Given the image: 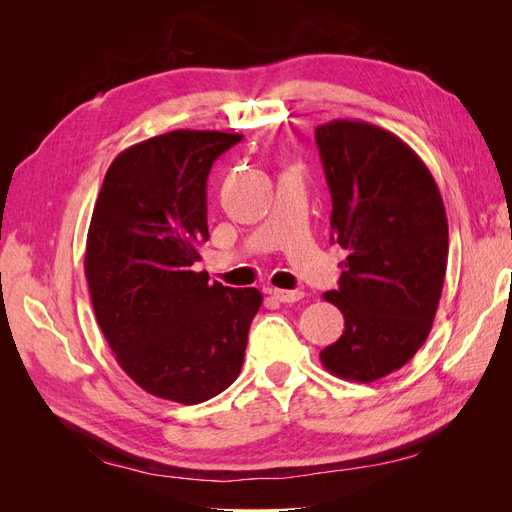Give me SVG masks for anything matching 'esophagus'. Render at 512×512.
<instances>
[{"label": "esophagus", "instance_id": "obj_1", "mask_svg": "<svg viewBox=\"0 0 512 512\" xmlns=\"http://www.w3.org/2000/svg\"><path fill=\"white\" fill-rule=\"evenodd\" d=\"M269 294L280 303H294L303 299L301 290H282V288H269Z\"/></svg>", "mask_w": 512, "mask_h": 512}]
</instances>
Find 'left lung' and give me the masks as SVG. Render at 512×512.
<instances>
[{
	"instance_id": "1",
	"label": "left lung",
	"mask_w": 512,
	"mask_h": 512,
	"mask_svg": "<svg viewBox=\"0 0 512 512\" xmlns=\"http://www.w3.org/2000/svg\"><path fill=\"white\" fill-rule=\"evenodd\" d=\"M333 211L331 241L348 252L324 301L344 333L320 352L333 376L374 382L404 367L436 318L448 222L429 168L399 136L365 121L316 128Z\"/></svg>"
}]
</instances>
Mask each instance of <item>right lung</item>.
I'll use <instances>...</instances> for the list:
<instances>
[{
	"instance_id": "obj_1",
	"label": "right lung",
	"mask_w": 512,
	"mask_h": 512,
	"mask_svg": "<svg viewBox=\"0 0 512 512\" xmlns=\"http://www.w3.org/2000/svg\"><path fill=\"white\" fill-rule=\"evenodd\" d=\"M241 138L175 130L121 151L87 232V286L117 363L147 393L185 406L237 380L262 305L256 288L192 271L209 239V170Z\"/></svg>"
}]
</instances>
